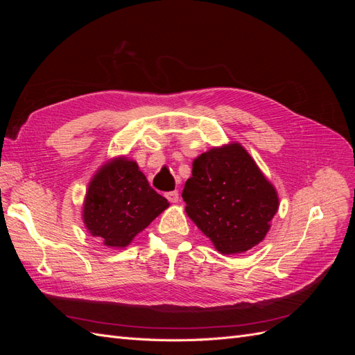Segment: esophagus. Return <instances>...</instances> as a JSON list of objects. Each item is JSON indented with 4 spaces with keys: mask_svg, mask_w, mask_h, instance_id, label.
Wrapping results in <instances>:
<instances>
[{
    "mask_svg": "<svg viewBox=\"0 0 355 355\" xmlns=\"http://www.w3.org/2000/svg\"><path fill=\"white\" fill-rule=\"evenodd\" d=\"M166 198L170 201V202H178L179 201V192L178 191H170L166 194Z\"/></svg>",
    "mask_w": 355,
    "mask_h": 355,
    "instance_id": "1",
    "label": "esophagus"
}]
</instances>
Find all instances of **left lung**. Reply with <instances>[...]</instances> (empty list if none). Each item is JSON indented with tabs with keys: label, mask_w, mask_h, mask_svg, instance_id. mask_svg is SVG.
<instances>
[{
	"label": "left lung",
	"mask_w": 355,
	"mask_h": 355,
	"mask_svg": "<svg viewBox=\"0 0 355 355\" xmlns=\"http://www.w3.org/2000/svg\"><path fill=\"white\" fill-rule=\"evenodd\" d=\"M185 211L222 254L250 250L271 228L278 194L239 142L213 146L192 161Z\"/></svg>",
	"instance_id": "1"
}]
</instances>
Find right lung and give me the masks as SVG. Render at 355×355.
Listing matches in <instances>:
<instances>
[{
    "label": "right lung",
    "instance_id": "add662e5",
    "mask_svg": "<svg viewBox=\"0 0 355 355\" xmlns=\"http://www.w3.org/2000/svg\"><path fill=\"white\" fill-rule=\"evenodd\" d=\"M170 202L149 187L135 159H108L89 182L83 222L92 237L111 249H124Z\"/></svg>",
    "mask_w": 355,
    "mask_h": 355
}]
</instances>
